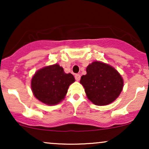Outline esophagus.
Listing matches in <instances>:
<instances>
[{
	"instance_id": "obj_1",
	"label": "esophagus",
	"mask_w": 149,
	"mask_h": 149,
	"mask_svg": "<svg viewBox=\"0 0 149 149\" xmlns=\"http://www.w3.org/2000/svg\"><path fill=\"white\" fill-rule=\"evenodd\" d=\"M75 78H76V80L77 81H79L80 79V74H76L75 75Z\"/></svg>"
}]
</instances>
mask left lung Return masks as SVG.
<instances>
[{
  "instance_id": "left-lung-1",
  "label": "left lung",
  "mask_w": 149,
  "mask_h": 149,
  "mask_svg": "<svg viewBox=\"0 0 149 149\" xmlns=\"http://www.w3.org/2000/svg\"><path fill=\"white\" fill-rule=\"evenodd\" d=\"M86 71L87 74L82 76L80 83L92 103L105 106L118 97L123 88V79L117 70L96 61L88 65Z\"/></svg>"
}]
</instances>
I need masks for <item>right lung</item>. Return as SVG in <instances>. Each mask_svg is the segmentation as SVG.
I'll return each mask as SVG.
<instances>
[{"mask_svg": "<svg viewBox=\"0 0 149 149\" xmlns=\"http://www.w3.org/2000/svg\"><path fill=\"white\" fill-rule=\"evenodd\" d=\"M75 81L71 73H66L59 64L39 69L31 79V90L36 98L47 105H55L62 101L69 85Z\"/></svg>", "mask_w": 149, "mask_h": 149, "instance_id": "obj_1", "label": "right lung"}]
</instances>
